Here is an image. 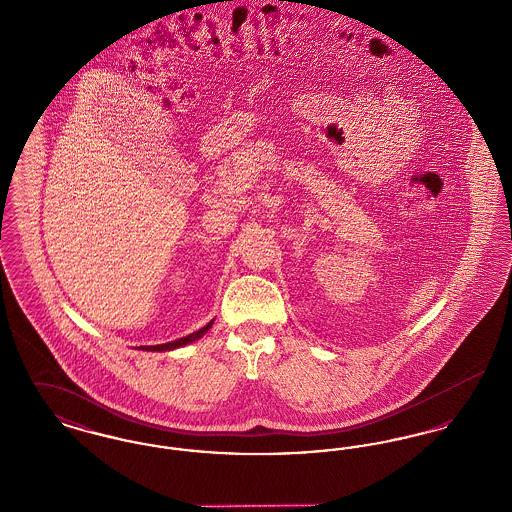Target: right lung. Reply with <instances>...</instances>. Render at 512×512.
<instances>
[{"mask_svg": "<svg viewBox=\"0 0 512 512\" xmlns=\"http://www.w3.org/2000/svg\"><path fill=\"white\" fill-rule=\"evenodd\" d=\"M211 326H213V320H211L207 326H203L201 330H197V332L186 336V338L169 341V343H159V345H142L140 349H144V351H171V349H176V347H182V345H188V343H192V341L199 340Z\"/></svg>", "mask_w": 512, "mask_h": 512, "instance_id": "right-lung-1", "label": "right lung"}]
</instances>
